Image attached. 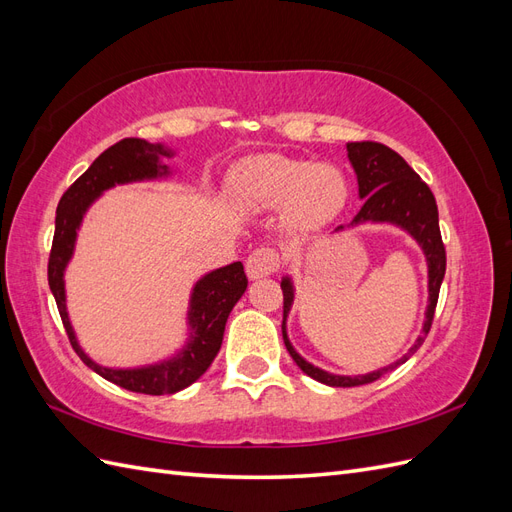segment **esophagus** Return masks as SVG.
I'll return each instance as SVG.
<instances>
[{"mask_svg":"<svg viewBox=\"0 0 512 512\" xmlns=\"http://www.w3.org/2000/svg\"><path fill=\"white\" fill-rule=\"evenodd\" d=\"M280 269V254L271 247H258L256 252L250 254L245 260V273L250 280H260V277H269Z\"/></svg>","mask_w":512,"mask_h":512,"instance_id":"obj_1","label":"esophagus"}]
</instances>
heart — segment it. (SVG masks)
I'll list each match as a JSON object with an SVG mask.
<instances>
[{
    "label": "heart",
    "instance_id": "heart-1",
    "mask_svg": "<svg viewBox=\"0 0 512 512\" xmlns=\"http://www.w3.org/2000/svg\"><path fill=\"white\" fill-rule=\"evenodd\" d=\"M228 190L241 209H282V222L294 235L331 224L348 200V181L339 168L275 153L241 160L230 170Z\"/></svg>",
    "mask_w": 512,
    "mask_h": 512
}]
</instances>
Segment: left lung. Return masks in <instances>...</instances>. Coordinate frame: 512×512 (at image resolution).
Masks as SVG:
<instances>
[{
	"instance_id": "1",
	"label": "left lung",
	"mask_w": 512,
	"mask_h": 512,
	"mask_svg": "<svg viewBox=\"0 0 512 512\" xmlns=\"http://www.w3.org/2000/svg\"><path fill=\"white\" fill-rule=\"evenodd\" d=\"M348 160L354 168L356 183H359V198L363 200L361 211L354 215V220L348 226H337L333 232H342L346 228H354L361 224H391L395 228H401L418 243L427 262V309L423 320V331L414 339L412 348L399 356L391 365L380 367L369 374H356V376H339L324 371L294 350L286 320L290 314V307L294 303V282L290 275L282 277V290H284V322H282V335L284 344L292 356V361L299 365L303 374L314 378L327 386H361L378 380L386 371H393L395 367L404 365L410 356L421 348L425 337L431 329L433 312L438 305V294L444 280L446 271V252L440 235L438 224V205L433 198L427 183L421 181L414 170L408 166V162L399 156L397 151L389 149L380 143H348Z\"/></svg>"
}]
</instances>
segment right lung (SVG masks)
I'll list each match as a JSON object with an SVG mask.
<instances>
[{
    "label": "right lung",
    "mask_w": 512,
    "mask_h": 512,
    "mask_svg": "<svg viewBox=\"0 0 512 512\" xmlns=\"http://www.w3.org/2000/svg\"><path fill=\"white\" fill-rule=\"evenodd\" d=\"M173 156L175 149L162 143H147L143 138H123L117 145L108 147L61 196L49 258V286L76 354L104 380L126 391L145 395L179 393L209 369L215 354L220 352L232 307L237 305L247 288L243 265L230 262V265L213 269L196 280L190 292L188 314H185V324H188L185 344L168 354L166 359L136 367H106L83 350L68 314L66 269L74 256L76 237H79L81 224L91 205L115 185L168 179L173 170L164 164V158Z\"/></svg>",
    "instance_id": "obj_1"
}]
</instances>
